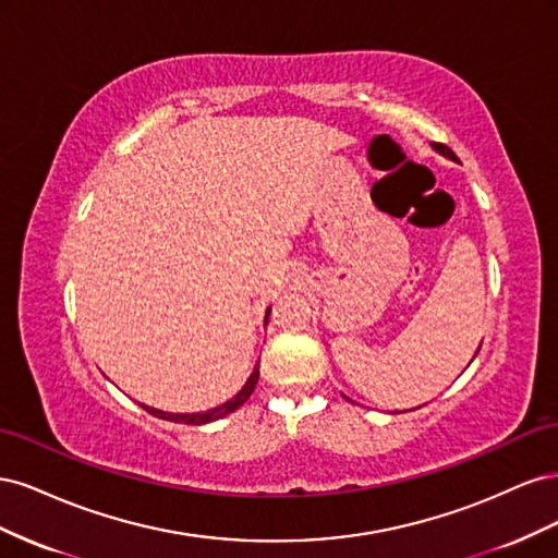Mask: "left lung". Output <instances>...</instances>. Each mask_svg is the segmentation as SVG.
<instances>
[{
    "label": "left lung",
    "instance_id": "8db88e82",
    "mask_svg": "<svg viewBox=\"0 0 558 558\" xmlns=\"http://www.w3.org/2000/svg\"><path fill=\"white\" fill-rule=\"evenodd\" d=\"M433 148L435 150H440V154L442 156H447V158H451V160H456V154H453V150L447 146V144H433Z\"/></svg>",
    "mask_w": 558,
    "mask_h": 558
}]
</instances>
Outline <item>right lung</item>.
<instances>
[{"mask_svg":"<svg viewBox=\"0 0 558 558\" xmlns=\"http://www.w3.org/2000/svg\"><path fill=\"white\" fill-rule=\"evenodd\" d=\"M267 314H269V312H267ZM258 377H260V373H258V365H256V367H253L251 377L246 379V384H244L242 391H240L238 396H234L232 400H228L226 404H221V408L209 410V412H197V414H170V412H160V410H154V408H146V404H144V410H146L148 414L158 416V418L174 421V424H189V426L209 424V421H216V418H221V416H226V414H230V412H234V410H240L242 404L251 398L253 388H256V384H258Z\"/></svg>","mask_w":558,"mask_h":558,"instance_id":"obj_1","label":"right lung"}]
</instances>
